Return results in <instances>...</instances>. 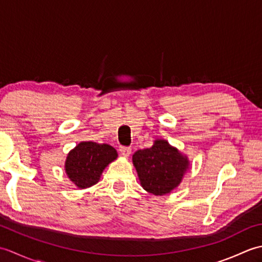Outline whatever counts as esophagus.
I'll return each mask as SVG.
<instances>
[{"mask_svg":"<svg viewBox=\"0 0 262 262\" xmlns=\"http://www.w3.org/2000/svg\"><path fill=\"white\" fill-rule=\"evenodd\" d=\"M120 154L122 155V157L124 158H128L130 155V153H132V148L130 147H125V146H121L120 147Z\"/></svg>","mask_w":262,"mask_h":262,"instance_id":"obj_1","label":"esophagus"}]
</instances>
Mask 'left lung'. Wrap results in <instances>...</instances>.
I'll return each mask as SVG.
<instances>
[{
  "label": "left lung",
  "instance_id": "8db88e82",
  "mask_svg": "<svg viewBox=\"0 0 262 262\" xmlns=\"http://www.w3.org/2000/svg\"><path fill=\"white\" fill-rule=\"evenodd\" d=\"M133 164L144 190L155 196L174 190L190 169L187 155L165 140H155L149 148L135 152Z\"/></svg>",
  "mask_w": 262,
  "mask_h": 262
}]
</instances>
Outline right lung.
<instances>
[{"label":"right lung","instance_id":"obj_1","mask_svg":"<svg viewBox=\"0 0 262 262\" xmlns=\"http://www.w3.org/2000/svg\"><path fill=\"white\" fill-rule=\"evenodd\" d=\"M118 158L108 144L81 142L71 149L65 160V173L79 189H86L99 182L103 170Z\"/></svg>","mask_w":262,"mask_h":262}]
</instances>
